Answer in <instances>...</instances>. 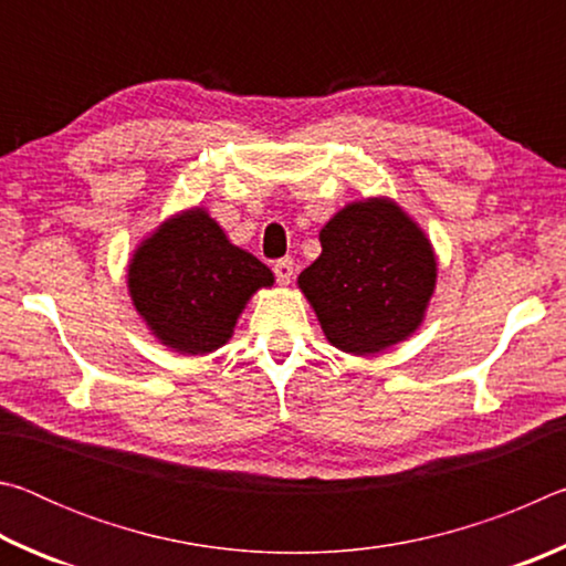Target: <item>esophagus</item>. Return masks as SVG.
Returning <instances> with one entry per match:
<instances>
[{"instance_id": "esophagus-1", "label": "esophagus", "mask_w": 566, "mask_h": 566, "mask_svg": "<svg viewBox=\"0 0 566 566\" xmlns=\"http://www.w3.org/2000/svg\"><path fill=\"white\" fill-rule=\"evenodd\" d=\"M274 274H276V282H280L282 286L292 284L294 280V262L292 260H280L274 264Z\"/></svg>"}]
</instances>
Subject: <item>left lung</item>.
Segmentation results:
<instances>
[{
	"mask_svg": "<svg viewBox=\"0 0 566 566\" xmlns=\"http://www.w3.org/2000/svg\"><path fill=\"white\" fill-rule=\"evenodd\" d=\"M322 254L296 276L324 337L354 357L407 342L437 290V252L391 197L344 205L319 229Z\"/></svg>",
	"mask_w": 566,
	"mask_h": 566,
	"instance_id": "8db88e82",
	"label": "left lung"
}]
</instances>
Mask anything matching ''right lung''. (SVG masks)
Masks as SVG:
<instances>
[{"mask_svg":"<svg viewBox=\"0 0 566 566\" xmlns=\"http://www.w3.org/2000/svg\"><path fill=\"white\" fill-rule=\"evenodd\" d=\"M274 274L229 242L205 207L179 209L134 247L127 292L151 337L185 357H202L232 339L252 296Z\"/></svg>","mask_w":566,"mask_h":566,"instance_id":"right-lung-1","label":"right lung"}]
</instances>
